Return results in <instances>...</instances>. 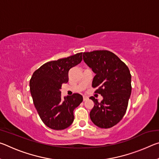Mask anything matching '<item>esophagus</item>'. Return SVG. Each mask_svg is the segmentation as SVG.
Segmentation results:
<instances>
[{
	"label": "esophagus",
	"mask_w": 159,
	"mask_h": 159,
	"mask_svg": "<svg viewBox=\"0 0 159 159\" xmlns=\"http://www.w3.org/2000/svg\"><path fill=\"white\" fill-rule=\"evenodd\" d=\"M88 99V97H86V96H83V101H84V102L87 100Z\"/></svg>",
	"instance_id": "34e87169"
}]
</instances>
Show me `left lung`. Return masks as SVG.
Instances as JSON below:
<instances>
[{
	"mask_svg": "<svg viewBox=\"0 0 159 159\" xmlns=\"http://www.w3.org/2000/svg\"><path fill=\"white\" fill-rule=\"evenodd\" d=\"M83 60L96 75L92 86L97 88L103 99L95 103L90 117L95 125L101 128H111L122 119L127 110L131 94V74L126 64L114 53L108 50L83 52Z\"/></svg>",
	"mask_w": 159,
	"mask_h": 159,
	"instance_id": "1",
	"label": "left lung"
}]
</instances>
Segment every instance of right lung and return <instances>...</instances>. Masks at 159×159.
Wrapping results in <instances>:
<instances>
[{"mask_svg":"<svg viewBox=\"0 0 159 159\" xmlns=\"http://www.w3.org/2000/svg\"><path fill=\"white\" fill-rule=\"evenodd\" d=\"M82 52L44 64L34 72L29 82L34 106L42 121L53 130H64L74 119V110L83 101L78 93L61 98L62 83L69 80V71L81 62Z\"/></svg>","mask_w":159,"mask_h":159,"instance_id":"1","label":"right lung"}]
</instances>
